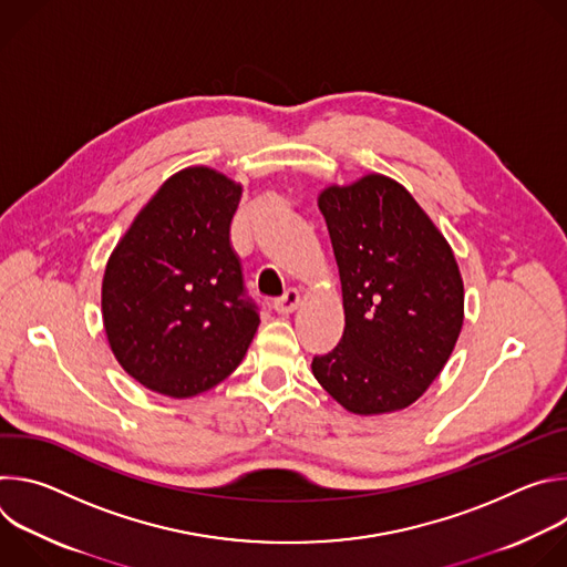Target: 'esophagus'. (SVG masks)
<instances>
[{"instance_id": "esophagus-1", "label": "esophagus", "mask_w": 567, "mask_h": 567, "mask_svg": "<svg viewBox=\"0 0 567 567\" xmlns=\"http://www.w3.org/2000/svg\"><path fill=\"white\" fill-rule=\"evenodd\" d=\"M300 305V293L298 289H287L278 300H274V309L278 313H291Z\"/></svg>"}]
</instances>
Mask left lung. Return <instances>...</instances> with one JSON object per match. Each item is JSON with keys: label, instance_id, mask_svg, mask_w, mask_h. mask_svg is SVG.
Masks as SVG:
<instances>
[{"label": "left lung", "instance_id": "8db88e82", "mask_svg": "<svg viewBox=\"0 0 567 567\" xmlns=\"http://www.w3.org/2000/svg\"><path fill=\"white\" fill-rule=\"evenodd\" d=\"M339 265L346 330L311 372L343 409L411 406L446 365L464 320V285L444 235L401 184L365 175L318 195Z\"/></svg>", "mask_w": 567, "mask_h": 567}]
</instances>
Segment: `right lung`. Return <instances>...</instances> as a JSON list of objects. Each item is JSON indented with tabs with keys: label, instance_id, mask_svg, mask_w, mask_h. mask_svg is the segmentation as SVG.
I'll return each mask as SVG.
<instances>
[{
	"label": "right lung",
	"instance_id": "add662e5",
	"mask_svg": "<svg viewBox=\"0 0 567 567\" xmlns=\"http://www.w3.org/2000/svg\"><path fill=\"white\" fill-rule=\"evenodd\" d=\"M241 186L195 166L141 208L107 260L103 322L123 370L175 399L224 381L260 326L230 221Z\"/></svg>",
	"mask_w": 567,
	"mask_h": 567
}]
</instances>
